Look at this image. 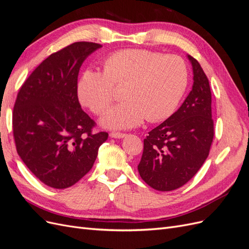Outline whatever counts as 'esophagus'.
Wrapping results in <instances>:
<instances>
[{
  "instance_id": "esophagus-1",
  "label": "esophagus",
  "mask_w": 249,
  "mask_h": 249,
  "mask_svg": "<svg viewBox=\"0 0 249 249\" xmlns=\"http://www.w3.org/2000/svg\"><path fill=\"white\" fill-rule=\"evenodd\" d=\"M110 137L111 138H115V139H120V138L125 137V134L117 133V132H112V133H110Z\"/></svg>"
}]
</instances>
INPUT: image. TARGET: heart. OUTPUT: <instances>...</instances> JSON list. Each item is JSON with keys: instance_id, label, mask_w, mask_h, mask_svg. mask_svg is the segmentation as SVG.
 Here are the masks:
<instances>
[{"instance_id": "obj_1", "label": "heart", "mask_w": 249, "mask_h": 249, "mask_svg": "<svg viewBox=\"0 0 249 249\" xmlns=\"http://www.w3.org/2000/svg\"><path fill=\"white\" fill-rule=\"evenodd\" d=\"M188 69L176 55L163 56L146 50L118 51L104 61V71L88 70L78 84L80 102L95 114L106 110L115 88L124 85L123 103L102 118L109 129H131L143 119L161 122L178 108L188 86Z\"/></svg>"}]
</instances>
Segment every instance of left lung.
<instances>
[{
  "mask_svg": "<svg viewBox=\"0 0 249 249\" xmlns=\"http://www.w3.org/2000/svg\"><path fill=\"white\" fill-rule=\"evenodd\" d=\"M193 85L178 111L148 133L138 165L144 182L158 191L182 187L196 175L209 156L214 137L209 80L196 59Z\"/></svg>",
  "mask_w": 249,
  "mask_h": 249,
  "instance_id": "obj_1",
  "label": "left lung"
}]
</instances>
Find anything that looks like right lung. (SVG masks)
<instances>
[{
	"label": "right lung",
	"instance_id": "add662e5",
	"mask_svg": "<svg viewBox=\"0 0 249 249\" xmlns=\"http://www.w3.org/2000/svg\"><path fill=\"white\" fill-rule=\"evenodd\" d=\"M102 44L79 41L50 55L20 87L12 113L18 154L33 175L65 189L92 168L108 133H92L95 123L78 100V76L86 58Z\"/></svg>",
	"mask_w": 249,
	"mask_h": 249
}]
</instances>
